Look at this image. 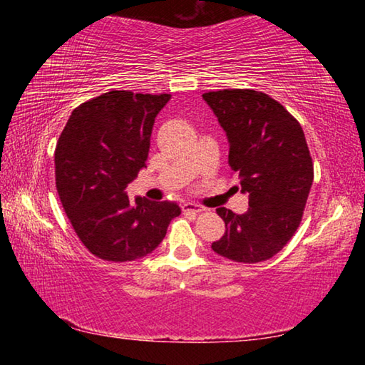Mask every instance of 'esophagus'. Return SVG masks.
Here are the masks:
<instances>
[{"mask_svg": "<svg viewBox=\"0 0 365 365\" xmlns=\"http://www.w3.org/2000/svg\"><path fill=\"white\" fill-rule=\"evenodd\" d=\"M182 211L191 212V214H200L202 211V207L200 205H196V202H193V201H187L182 205Z\"/></svg>", "mask_w": 365, "mask_h": 365, "instance_id": "1", "label": "esophagus"}]
</instances>
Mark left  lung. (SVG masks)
I'll list each match as a JSON object with an SVG mask.
<instances>
[{
  "mask_svg": "<svg viewBox=\"0 0 365 365\" xmlns=\"http://www.w3.org/2000/svg\"><path fill=\"white\" fill-rule=\"evenodd\" d=\"M230 145L228 164L250 197L245 214L219 207L225 233L212 243L235 262L267 261L301 224L314 180V164L299 122L274 98L256 90L202 95Z\"/></svg>",
  "mask_w": 365,
  "mask_h": 365,
  "instance_id": "obj_1",
  "label": "left lung"
}]
</instances>
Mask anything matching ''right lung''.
I'll use <instances>...</instances> for the list:
<instances>
[{
    "label": "right lung",
    "instance_id": "add662e5",
    "mask_svg": "<svg viewBox=\"0 0 365 365\" xmlns=\"http://www.w3.org/2000/svg\"><path fill=\"white\" fill-rule=\"evenodd\" d=\"M170 95L113 90L72 110L56 145V188L80 242L113 262L145 257L163 242L180 207L128 200L123 190L145 168L154 119Z\"/></svg>",
    "mask_w": 365,
    "mask_h": 365
}]
</instances>
